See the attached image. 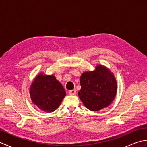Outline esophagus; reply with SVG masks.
I'll return each mask as SVG.
<instances>
[{"label": "esophagus", "mask_w": 147, "mask_h": 147, "mask_svg": "<svg viewBox=\"0 0 147 147\" xmlns=\"http://www.w3.org/2000/svg\"><path fill=\"white\" fill-rule=\"evenodd\" d=\"M69 93L71 95H74L76 94V90L74 89V90H69Z\"/></svg>", "instance_id": "1"}]
</instances>
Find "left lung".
Returning <instances> with one entry per match:
<instances>
[{
  "instance_id": "obj_1",
  "label": "left lung",
  "mask_w": 147,
  "mask_h": 147,
  "mask_svg": "<svg viewBox=\"0 0 147 147\" xmlns=\"http://www.w3.org/2000/svg\"><path fill=\"white\" fill-rule=\"evenodd\" d=\"M78 96L85 107L92 111L107 107L116 96L117 82L109 68L99 64L94 71L84 72L80 76Z\"/></svg>"
}]
</instances>
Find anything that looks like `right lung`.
I'll return each instance as SVG.
<instances>
[{
    "instance_id": "right-lung-1",
    "label": "right lung",
    "mask_w": 147,
    "mask_h": 147,
    "mask_svg": "<svg viewBox=\"0 0 147 147\" xmlns=\"http://www.w3.org/2000/svg\"><path fill=\"white\" fill-rule=\"evenodd\" d=\"M30 95L33 104L40 110L52 112L59 107L66 93L54 74L47 75L42 72L32 82Z\"/></svg>"
}]
</instances>
